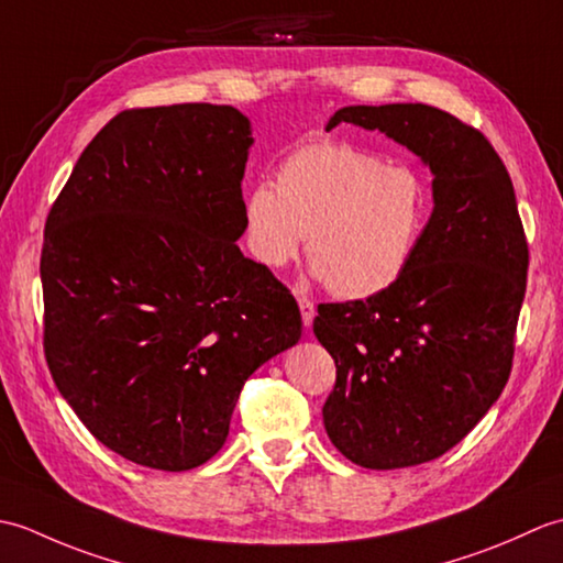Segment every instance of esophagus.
I'll list each match as a JSON object with an SVG mask.
<instances>
[{
  "instance_id": "34e87169",
  "label": "esophagus",
  "mask_w": 563,
  "mask_h": 563,
  "mask_svg": "<svg viewBox=\"0 0 563 563\" xmlns=\"http://www.w3.org/2000/svg\"><path fill=\"white\" fill-rule=\"evenodd\" d=\"M297 305H300V312H302V321H305V327L309 329L312 327V321H314V314H317V307H314V302L309 300V297H305V295H297Z\"/></svg>"
}]
</instances>
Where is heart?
<instances>
[{"mask_svg": "<svg viewBox=\"0 0 563 563\" xmlns=\"http://www.w3.org/2000/svg\"><path fill=\"white\" fill-rule=\"evenodd\" d=\"M430 220L426 176L409 164L343 140H314L290 152L275 188L258 184L244 200L249 251L268 268L300 254L343 300L389 290L409 271Z\"/></svg>", "mask_w": 563, "mask_h": 563, "instance_id": "heart-1", "label": "heart"}]
</instances>
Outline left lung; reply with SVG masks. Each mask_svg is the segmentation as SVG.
I'll list each match as a JSON object with an SVG mask.
<instances>
[{
  "instance_id": "1",
  "label": "left lung",
  "mask_w": 563,
  "mask_h": 563,
  "mask_svg": "<svg viewBox=\"0 0 563 563\" xmlns=\"http://www.w3.org/2000/svg\"><path fill=\"white\" fill-rule=\"evenodd\" d=\"M339 123L379 130L433 172L435 208L401 280L314 317L336 363L329 440L365 470H401L457 445L504 391L528 239L506 164L476 128L426 103L345 106L327 130Z\"/></svg>"
}]
</instances>
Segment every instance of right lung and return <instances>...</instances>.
Returning <instances> with one entry per match:
<instances>
[{
    "label": "right lung",
    "mask_w": 563,
    "mask_h": 563,
    "mask_svg": "<svg viewBox=\"0 0 563 563\" xmlns=\"http://www.w3.org/2000/svg\"><path fill=\"white\" fill-rule=\"evenodd\" d=\"M251 145L232 106L123 111L47 214V367L89 433L150 470L218 454L244 382L302 336L290 290L236 246Z\"/></svg>",
    "instance_id": "1"
}]
</instances>
